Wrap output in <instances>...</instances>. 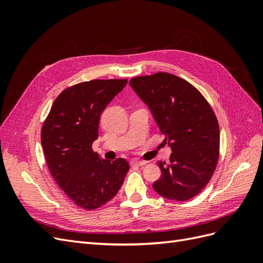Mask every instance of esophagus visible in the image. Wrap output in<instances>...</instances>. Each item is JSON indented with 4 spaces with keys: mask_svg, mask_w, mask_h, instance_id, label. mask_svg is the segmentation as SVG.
<instances>
[{
    "mask_svg": "<svg viewBox=\"0 0 263 263\" xmlns=\"http://www.w3.org/2000/svg\"><path fill=\"white\" fill-rule=\"evenodd\" d=\"M130 164L132 165H145L147 164V161H144V160H137V159H133V160L130 161Z\"/></svg>",
    "mask_w": 263,
    "mask_h": 263,
    "instance_id": "1",
    "label": "esophagus"
}]
</instances>
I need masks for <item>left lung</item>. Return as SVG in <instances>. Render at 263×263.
<instances>
[{
  "label": "left lung",
  "mask_w": 263,
  "mask_h": 263,
  "mask_svg": "<svg viewBox=\"0 0 263 263\" xmlns=\"http://www.w3.org/2000/svg\"><path fill=\"white\" fill-rule=\"evenodd\" d=\"M129 85L149 107L172 151L169 164L158 161L162 174L154 190L172 201L190 200L206 186L216 168V116L192 84L171 73L133 78Z\"/></svg>",
  "instance_id": "1"
}]
</instances>
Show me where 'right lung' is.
Instances as JSON below:
<instances>
[{"instance_id":"obj_1","label":"right lung","mask_w":263,"mask_h":263,"mask_svg":"<svg viewBox=\"0 0 263 263\" xmlns=\"http://www.w3.org/2000/svg\"><path fill=\"white\" fill-rule=\"evenodd\" d=\"M127 80H92L68 87L55 99L42 129V146L52 178L76 205L94 210L123 185L129 164L104 160L92 150L100 117Z\"/></svg>"}]
</instances>
